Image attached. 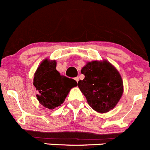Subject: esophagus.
<instances>
[{"label": "esophagus", "instance_id": "34e87169", "mask_svg": "<svg viewBox=\"0 0 150 150\" xmlns=\"http://www.w3.org/2000/svg\"><path fill=\"white\" fill-rule=\"evenodd\" d=\"M74 79H75L76 81V82H78L79 81V77H76V78Z\"/></svg>", "mask_w": 150, "mask_h": 150}]
</instances>
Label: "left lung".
<instances>
[{
	"mask_svg": "<svg viewBox=\"0 0 150 150\" xmlns=\"http://www.w3.org/2000/svg\"><path fill=\"white\" fill-rule=\"evenodd\" d=\"M81 72L85 78L78 82V86L88 105L102 113L114 108L123 93V82L115 67L106 60L93 61Z\"/></svg>",
	"mask_w": 150,
	"mask_h": 150,
	"instance_id": "8db88e82",
	"label": "left lung"
}]
</instances>
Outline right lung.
I'll use <instances>...</instances> for the list:
<instances>
[{"instance_id":"right-lung-1","label":"right lung","mask_w":150,"mask_h":150,"mask_svg":"<svg viewBox=\"0 0 150 150\" xmlns=\"http://www.w3.org/2000/svg\"><path fill=\"white\" fill-rule=\"evenodd\" d=\"M56 66L55 60L45 59L35 73L33 80V85L38 92L39 102L51 110L60 106L71 88L78 85L75 80L60 74Z\"/></svg>"}]
</instances>
